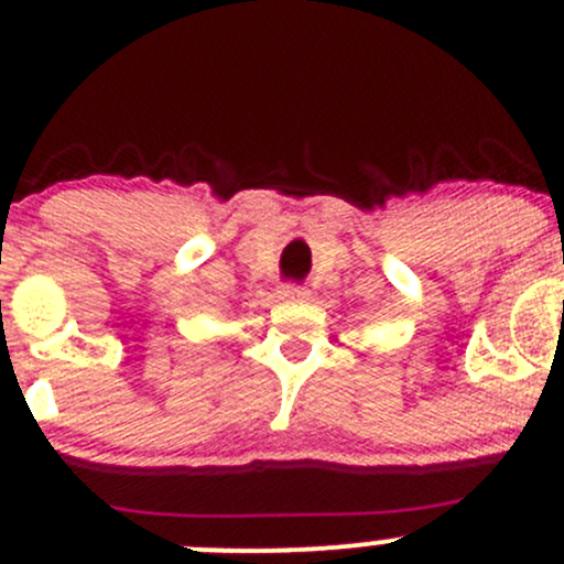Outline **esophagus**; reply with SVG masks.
<instances>
[{
	"label": "esophagus",
	"mask_w": 564,
	"mask_h": 564,
	"mask_svg": "<svg viewBox=\"0 0 564 564\" xmlns=\"http://www.w3.org/2000/svg\"><path fill=\"white\" fill-rule=\"evenodd\" d=\"M281 300H289V302H297V300H305V289L297 286V283H283L281 286Z\"/></svg>",
	"instance_id": "34e87169"
}]
</instances>
